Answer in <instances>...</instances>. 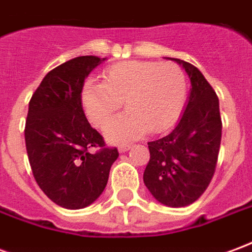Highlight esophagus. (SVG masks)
<instances>
[{
  "mask_svg": "<svg viewBox=\"0 0 252 252\" xmlns=\"http://www.w3.org/2000/svg\"><path fill=\"white\" fill-rule=\"evenodd\" d=\"M129 148H131V144H121L119 146V153H126Z\"/></svg>",
  "mask_w": 252,
  "mask_h": 252,
  "instance_id": "34e87169",
  "label": "esophagus"
}]
</instances>
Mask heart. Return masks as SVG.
I'll list each match as a JSON object with an SVG mask.
<instances>
[{"mask_svg": "<svg viewBox=\"0 0 252 252\" xmlns=\"http://www.w3.org/2000/svg\"><path fill=\"white\" fill-rule=\"evenodd\" d=\"M188 93L184 70L170 62H121L104 71V82L85 81L81 102L94 126L102 128L119 112L123 102L128 109L110 123L105 136L123 143L144 132L160 133L180 119Z\"/></svg>", "mask_w": 252, "mask_h": 252, "instance_id": "obj_1", "label": "heart"}]
</instances>
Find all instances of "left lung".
<instances>
[{"label": "left lung", "mask_w": 252, "mask_h": 252, "mask_svg": "<svg viewBox=\"0 0 252 252\" xmlns=\"http://www.w3.org/2000/svg\"><path fill=\"white\" fill-rule=\"evenodd\" d=\"M185 68L191 89L185 112L167 136L148 142L150 160L143 181L166 206L193 204L215 174L221 143L219 98L202 72L193 64L170 58Z\"/></svg>", "instance_id": "8db88e82"}]
</instances>
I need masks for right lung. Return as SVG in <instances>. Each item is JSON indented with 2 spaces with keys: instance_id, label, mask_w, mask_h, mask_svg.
I'll list each match as a JSON object with an SVG mask.
<instances>
[{
  "instance_id": "add662e5",
  "label": "right lung",
  "mask_w": 252,
  "mask_h": 252,
  "mask_svg": "<svg viewBox=\"0 0 252 252\" xmlns=\"http://www.w3.org/2000/svg\"><path fill=\"white\" fill-rule=\"evenodd\" d=\"M105 58L78 57L43 78L32 94L25 121V147L37 185L57 205L82 209L98 198L108 184L117 148L105 147L89 124L81 89ZM92 148H99L90 153Z\"/></svg>"
}]
</instances>
